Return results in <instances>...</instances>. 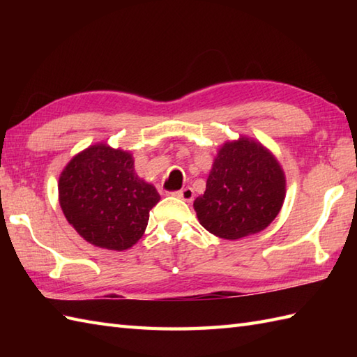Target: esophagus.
I'll return each mask as SVG.
<instances>
[{"label": "esophagus", "mask_w": 357, "mask_h": 357, "mask_svg": "<svg viewBox=\"0 0 357 357\" xmlns=\"http://www.w3.org/2000/svg\"><path fill=\"white\" fill-rule=\"evenodd\" d=\"M174 196H178V198L183 199V201L192 202L193 198H195V192H193V188L185 187V188H183V190H179V192L174 193Z\"/></svg>", "instance_id": "1"}]
</instances>
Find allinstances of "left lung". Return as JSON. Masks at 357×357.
<instances>
[{"mask_svg":"<svg viewBox=\"0 0 357 357\" xmlns=\"http://www.w3.org/2000/svg\"><path fill=\"white\" fill-rule=\"evenodd\" d=\"M287 179L271 151L239 135L219 147L206 192L193 207L199 224L221 239H241L275 221L285 199Z\"/></svg>","mask_w":357,"mask_h":357,"instance_id":"1","label":"left lung"}]
</instances>
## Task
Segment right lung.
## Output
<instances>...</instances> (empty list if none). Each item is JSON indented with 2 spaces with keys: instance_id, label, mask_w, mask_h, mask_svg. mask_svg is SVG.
I'll return each instance as SVG.
<instances>
[{
  "instance_id": "1",
  "label": "right lung",
  "mask_w": 357,
  "mask_h": 357,
  "mask_svg": "<svg viewBox=\"0 0 357 357\" xmlns=\"http://www.w3.org/2000/svg\"><path fill=\"white\" fill-rule=\"evenodd\" d=\"M161 196L135 172L130 151L96 142L75 155L59 174L63 213L89 244L123 252L147 229Z\"/></svg>"
}]
</instances>
